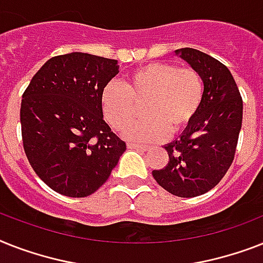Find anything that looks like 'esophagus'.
Wrapping results in <instances>:
<instances>
[{
	"mask_svg": "<svg viewBox=\"0 0 263 263\" xmlns=\"http://www.w3.org/2000/svg\"><path fill=\"white\" fill-rule=\"evenodd\" d=\"M128 148H131V150H142V151H147L150 147L148 146H143V144H136V143H128L127 144Z\"/></svg>",
	"mask_w": 263,
	"mask_h": 263,
	"instance_id": "1",
	"label": "esophagus"
}]
</instances>
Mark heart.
Segmentation results:
<instances>
[{
    "instance_id": "b5f03b06",
    "label": "heart",
    "mask_w": 263,
    "mask_h": 263,
    "mask_svg": "<svg viewBox=\"0 0 263 263\" xmlns=\"http://www.w3.org/2000/svg\"><path fill=\"white\" fill-rule=\"evenodd\" d=\"M204 82L193 69L154 62L128 74L125 83L108 82L101 91L104 116L116 129L134 119L136 104L143 106L144 119L128 125L124 138L136 142H158L191 124L201 106Z\"/></svg>"
}]
</instances>
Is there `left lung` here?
Listing matches in <instances>:
<instances>
[{
	"label": "left lung",
	"instance_id": "8db88e82",
	"mask_svg": "<svg viewBox=\"0 0 263 263\" xmlns=\"http://www.w3.org/2000/svg\"><path fill=\"white\" fill-rule=\"evenodd\" d=\"M174 54L201 76L204 97L180 139L165 146L166 167L153 170V176L168 193L196 197L216 186L234 161L243 101L231 71L217 59L189 47Z\"/></svg>",
	"mask_w": 263,
	"mask_h": 263
}]
</instances>
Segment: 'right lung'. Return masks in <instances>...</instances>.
I'll return each mask as SVG.
<instances>
[{
	"label": "right lung",
	"instance_id": "1",
	"mask_svg": "<svg viewBox=\"0 0 263 263\" xmlns=\"http://www.w3.org/2000/svg\"><path fill=\"white\" fill-rule=\"evenodd\" d=\"M119 62L86 52L48 59L29 82L20 109L27 158L43 182L69 197L105 183L125 143L104 120L101 91Z\"/></svg>",
	"mask_w": 263,
	"mask_h": 263
}]
</instances>
